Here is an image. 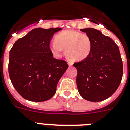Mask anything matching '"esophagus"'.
<instances>
[{"label":"esophagus","mask_w":130,"mask_h":130,"mask_svg":"<svg viewBox=\"0 0 130 130\" xmlns=\"http://www.w3.org/2000/svg\"><path fill=\"white\" fill-rule=\"evenodd\" d=\"M67 63H68L69 66H72V65H73V62H71V61H68L67 62Z\"/></svg>","instance_id":"1"}]
</instances>
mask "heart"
I'll list each match as a JSON object with an SVG mask.
<instances>
[{"label":"heart","mask_w":130,"mask_h":130,"mask_svg":"<svg viewBox=\"0 0 130 130\" xmlns=\"http://www.w3.org/2000/svg\"><path fill=\"white\" fill-rule=\"evenodd\" d=\"M52 53L56 56L65 50V55L73 61H79L89 56L92 49V41L88 35L79 31L66 30L57 34L55 41L50 45Z\"/></svg>","instance_id":"obj_1"}]
</instances>
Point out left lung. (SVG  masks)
<instances>
[{
  "label": "left lung",
  "mask_w": 130,
  "mask_h": 130,
  "mask_svg": "<svg viewBox=\"0 0 130 130\" xmlns=\"http://www.w3.org/2000/svg\"><path fill=\"white\" fill-rule=\"evenodd\" d=\"M80 31L90 38L92 49L87 58L73 64L77 69L78 92L89 101H102L115 92L122 78L120 50L112 38L99 30L85 28Z\"/></svg>",
  "instance_id": "8db88e82"
}]
</instances>
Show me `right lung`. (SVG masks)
Instances as JSON below:
<instances>
[{
    "label": "right lung",
    "instance_id": "right-lung-1",
    "mask_svg": "<svg viewBox=\"0 0 130 130\" xmlns=\"http://www.w3.org/2000/svg\"><path fill=\"white\" fill-rule=\"evenodd\" d=\"M61 30L35 28L18 39L10 51V78L24 99L43 102L56 92L57 85L68 65L53 57L50 42L53 34Z\"/></svg>",
    "mask_w": 130,
    "mask_h": 130
}]
</instances>
